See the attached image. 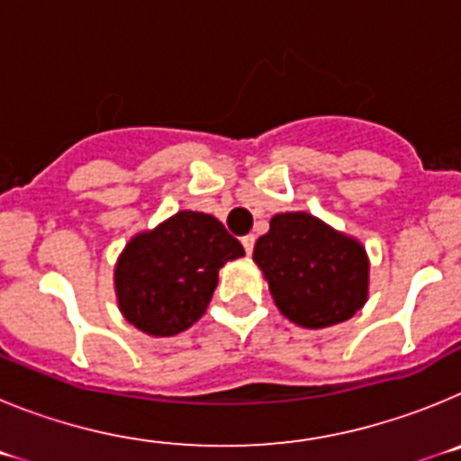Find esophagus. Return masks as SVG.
<instances>
[{
    "mask_svg": "<svg viewBox=\"0 0 461 461\" xmlns=\"http://www.w3.org/2000/svg\"><path fill=\"white\" fill-rule=\"evenodd\" d=\"M254 244H256L254 235H247V238H242V247H244V251H247V256H251V251H254Z\"/></svg>",
    "mask_w": 461,
    "mask_h": 461,
    "instance_id": "obj_1",
    "label": "esophagus"
}]
</instances>
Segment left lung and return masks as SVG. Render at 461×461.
Returning <instances> with one entry per match:
<instances>
[{"instance_id":"left-lung-1","label":"left lung","mask_w":461,"mask_h":461,"mask_svg":"<svg viewBox=\"0 0 461 461\" xmlns=\"http://www.w3.org/2000/svg\"><path fill=\"white\" fill-rule=\"evenodd\" d=\"M254 260L281 313L303 328L344 323L367 300L365 249L304 212L272 217Z\"/></svg>"}]
</instances>
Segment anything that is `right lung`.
Listing matches in <instances>:
<instances>
[{
  "instance_id": "right-lung-1",
  "label": "right lung",
  "mask_w": 461,
  "mask_h": 461,
  "mask_svg": "<svg viewBox=\"0 0 461 461\" xmlns=\"http://www.w3.org/2000/svg\"><path fill=\"white\" fill-rule=\"evenodd\" d=\"M240 256L242 244L219 219L177 212L126 244L115 267L122 313L152 337L177 335L205 313L219 270Z\"/></svg>"
}]
</instances>
